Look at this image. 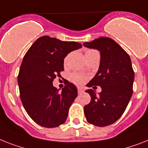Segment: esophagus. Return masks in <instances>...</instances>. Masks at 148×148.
<instances>
[{"instance_id": "34e87169", "label": "esophagus", "mask_w": 148, "mask_h": 148, "mask_svg": "<svg viewBox=\"0 0 148 148\" xmlns=\"http://www.w3.org/2000/svg\"><path fill=\"white\" fill-rule=\"evenodd\" d=\"M77 93L78 94H81V93H84V90L82 88H79L77 90Z\"/></svg>"}]
</instances>
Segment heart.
<instances>
[{
	"label": "heart",
	"mask_w": 148,
	"mask_h": 148,
	"mask_svg": "<svg viewBox=\"0 0 148 148\" xmlns=\"http://www.w3.org/2000/svg\"><path fill=\"white\" fill-rule=\"evenodd\" d=\"M98 53L96 50H93V49H86L85 51V56L86 57H89L90 55H93V54ZM68 55L66 56L64 59V65L65 66L67 64V62H68ZM71 79L73 82L77 85H81L82 84L85 82V80H86V77L84 76V74H78V73H74V74H71Z\"/></svg>",
	"instance_id": "b5f03b06"
}]
</instances>
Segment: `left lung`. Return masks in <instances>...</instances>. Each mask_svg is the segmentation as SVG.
<instances>
[{"label":"left lung","instance_id":"1","mask_svg":"<svg viewBox=\"0 0 148 148\" xmlns=\"http://www.w3.org/2000/svg\"><path fill=\"white\" fill-rule=\"evenodd\" d=\"M84 45L99 50L101 57L99 70L86 86H100L102 91L97 95L92 89L86 90L91 100L84 106L85 117L96 126L109 125L124 113L133 93L134 72L131 58L122 47L108 37L86 42Z\"/></svg>","mask_w":148,"mask_h":148}]
</instances>
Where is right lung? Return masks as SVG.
<instances>
[{"label":"right lung","instance_id":"obj_1","mask_svg":"<svg viewBox=\"0 0 148 148\" xmlns=\"http://www.w3.org/2000/svg\"><path fill=\"white\" fill-rule=\"evenodd\" d=\"M82 47L76 42H64L44 36L37 39L24 55L18 74L20 97L29 117L45 128L64 124L77 90L67 80L62 92L52 82L64 71V58Z\"/></svg>","mask_w":148,"mask_h":148}]
</instances>
